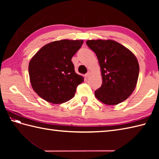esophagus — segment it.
<instances>
[{
    "label": "esophagus",
    "mask_w": 159,
    "mask_h": 159,
    "mask_svg": "<svg viewBox=\"0 0 159 159\" xmlns=\"http://www.w3.org/2000/svg\"><path fill=\"white\" fill-rule=\"evenodd\" d=\"M90 75H91V72H87V73L85 74V77H86V78H89V77L90 76Z\"/></svg>",
    "instance_id": "1"
}]
</instances>
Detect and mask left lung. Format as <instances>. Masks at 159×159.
<instances>
[{
    "instance_id": "1",
    "label": "left lung",
    "mask_w": 159,
    "mask_h": 159,
    "mask_svg": "<svg viewBox=\"0 0 159 159\" xmlns=\"http://www.w3.org/2000/svg\"><path fill=\"white\" fill-rule=\"evenodd\" d=\"M86 43L96 53L102 77V84L95 91V96L108 105L126 100L135 89L139 76L136 57L113 40H88Z\"/></svg>"
}]
</instances>
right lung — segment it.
I'll use <instances>...</instances> for the list:
<instances>
[{"label":"right lung","mask_w":159,"mask_h":159,"mask_svg":"<svg viewBox=\"0 0 159 159\" xmlns=\"http://www.w3.org/2000/svg\"><path fill=\"white\" fill-rule=\"evenodd\" d=\"M83 43V40L52 42L33 56L29 74L33 89L39 97L50 103L61 104L74 96L84 79L75 72L72 58Z\"/></svg>","instance_id":"right-lung-1"}]
</instances>
